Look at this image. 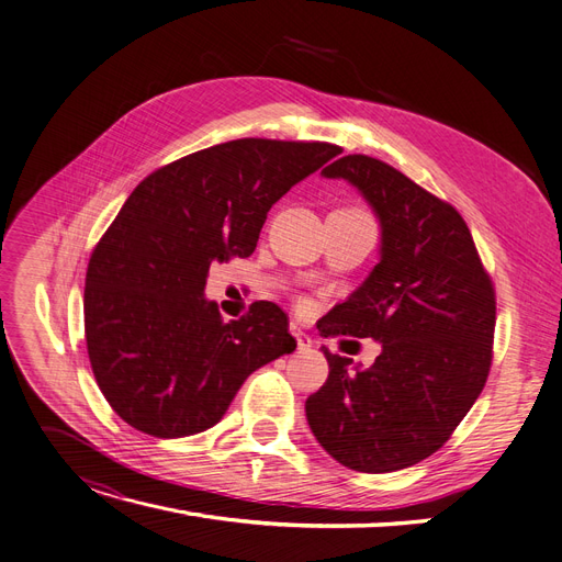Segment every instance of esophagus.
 Segmentation results:
<instances>
[{"label":"esophagus","mask_w":562,"mask_h":562,"mask_svg":"<svg viewBox=\"0 0 562 562\" xmlns=\"http://www.w3.org/2000/svg\"><path fill=\"white\" fill-rule=\"evenodd\" d=\"M289 330L294 333V337H296V341H299V349H301V351H307V349L312 347V337H310V335H307L299 324H291V326H289Z\"/></svg>","instance_id":"obj_1"}]
</instances>
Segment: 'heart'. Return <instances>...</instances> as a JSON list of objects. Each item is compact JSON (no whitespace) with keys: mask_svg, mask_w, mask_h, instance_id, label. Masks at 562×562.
Segmentation results:
<instances>
[{"mask_svg":"<svg viewBox=\"0 0 562 562\" xmlns=\"http://www.w3.org/2000/svg\"><path fill=\"white\" fill-rule=\"evenodd\" d=\"M358 213H362V211H358Z\"/></svg>","mask_w":562,"mask_h":562,"instance_id":"1","label":"heart"}]
</instances>
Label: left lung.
Returning <instances> with one entry per match:
<instances>
[{"label":"left lung","instance_id":"left-lung-1","mask_svg":"<svg viewBox=\"0 0 562 562\" xmlns=\"http://www.w3.org/2000/svg\"><path fill=\"white\" fill-rule=\"evenodd\" d=\"M326 179L360 190L381 223V259L319 322L324 337L381 341L368 370L330 353L328 379L305 402L316 441L341 467L393 473L441 448L492 368L496 294L473 236L448 202L383 160L351 154Z\"/></svg>","mask_w":562,"mask_h":562}]
</instances>
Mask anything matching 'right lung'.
<instances>
[{"label":"right lung","instance_id":"right-lung-1","mask_svg":"<svg viewBox=\"0 0 562 562\" xmlns=\"http://www.w3.org/2000/svg\"><path fill=\"white\" fill-rule=\"evenodd\" d=\"M337 154L328 142L243 137L169 162L131 192L85 282L89 362L121 420L156 438L200 434L255 370L296 349L276 303L225 322L204 286L211 263L250 257L271 206Z\"/></svg>","mask_w":562,"mask_h":562}]
</instances>
